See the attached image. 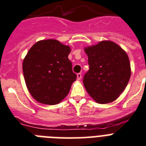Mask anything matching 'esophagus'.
<instances>
[{"instance_id":"esophagus-1","label":"esophagus","mask_w":146,"mask_h":146,"mask_svg":"<svg viewBox=\"0 0 146 146\" xmlns=\"http://www.w3.org/2000/svg\"><path fill=\"white\" fill-rule=\"evenodd\" d=\"M76 77H77V79H78V80H80V79H81V78H82V74H81V73H77Z\"/></svg>"}]
</instances>
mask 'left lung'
Returning a JSON list of instances; mask_svg holds the SVG:
<instances>
[{
  "instance_id": "8db88e82",
  "label": "left lung",
  "mask_w": 146,
  "mask_h": 146,
  "mask_svg": "<svg viewBox=\"0 0 146 146\" xmlns=\"http://www.w3.org/2000/svg\"><path fill=\"white\" fill-rule=\"evenodd\" d=\"M85 52L89 64L83 78L86 91L98 104L115 101L124 92L131 75L127 54L110 40L85 47Z\"/></svg>"
}]
</instances>
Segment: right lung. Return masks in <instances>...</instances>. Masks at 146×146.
<instances>
[{
    "mask_svg": "<svg viewBox=\"0 0 146 146\" xmlns=\"http://www.w3.org/2000/svg\"><path fill=\"white\" fill-rule=\"evenodd\" d=\"M70 51L52 39L40 40L29 49L22 70L28 90L37 102L55 105L68 94L76 79L68 58Z\"/></svg>",
    "mask_w": 146,
    "mask_h": 146,
    "instance_id": "right-lung-1",
    "label": "right lung"
}]
</instances>
